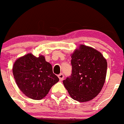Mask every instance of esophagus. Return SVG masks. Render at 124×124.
<instances>
[{
  "label": "esophagus",
  "instance_id": "1",
  "mask_svg": "<svg viewBox=\"0 0 124 124\" xmlns=\"http://www.w3.org/2000/svg\"><path fill=\"white\" fill-rule=\"evenodd\" d=\"M58 78H59L60 81H62L63 79V78H64V76L62 73H61L58 75Z\"/></svg>",
  "mask_w": 124,
  "mask_h": 124
}]
</instances>
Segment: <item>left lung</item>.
<instances>
[{
    "instance_id": "obj_1",
    "label": "left lung",
    "mask_w": 124,
    "mask_h": 124,
    "mask_svg": "<svg viewBox=\"0 0 124 124\" xmlns=\"http://www.w3.org/2000/svg\"><path fill=\"white\" fill-rule=\"evenodd\" d=\"M71 75L63 81L73 100H91L98 95L105 83L107 62L101 53L81 45L71 54Z\"/></svg>"
}]
</instances>
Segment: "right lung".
<instances>
[{
	"instance_id": "obj_1",
	"label": "right lung",
	"mask_w": 124,
	"mask_h": 124,
	"mask_svg": "<svg viewBox=\"0 0 124 124\" xmlns=\"http://www.w3.org/2000/svg\"><path fill=\"white\" fill-rule=\"evenodd\" d=\"M14 78L24 94L33 100H41L59 79L53 72L52 65L43 55L27 54L15 61Z\"/></svg>"
}]
</instances>
